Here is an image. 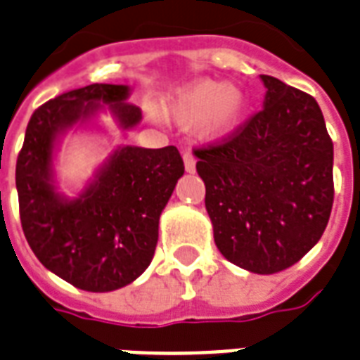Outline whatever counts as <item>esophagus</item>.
Wrapping results in <instances>:
<instances>
[{"label": "esophagus", "mask_w": 360, "mask_h": 360, "mask_svg": "<svg viewBox=\"0 0 360 360\" xmlns=\"http://www.w3.org/2000/svg\"><path fill=\"white\" fill-rule=\"evenodd\" d=\"M195 163H197L195 155L191 154V152H184V165H186V171L193 172L195 171Z\"/></svg>", "instance_id": "esophagus-1"}]
</instances>
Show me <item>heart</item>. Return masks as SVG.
Instances as JSON below:
<instances>
[{
    "instance_id": "1",
    "label": "heart",
    "mask_w": 360,
    "mask_h": 360,
    "mask_svg": "<svg viewBox=\"0 0 360 360\" xmlns=\"http://www.w3.org/2000/svg\"><path fill=\"white\" fill-rule=\"evenodd\" d=\"M244 96L236 88H225L216 80H200L184 88L169 105V114L184 127L205 120L206 135H224L238 122Z\"/></svg>"
}]
</instances>
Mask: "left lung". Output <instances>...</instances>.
I'll return each mask as SVG.
<instances>
[{
    "label": "left lung",
    "instance_id": "left-lung-1",
    "mask_svg": "<svg viewBox=\"0 0 360 360\" xmlns=\"http://www.w3.org/2000/svg\"><path fill=\"white\" fill-rule=\"evenodd\" d=\"M264 107L195 148L214 242L255 274L293 266L316 246L334 200L333 141L310 94L261 75Z\"/></svg>",
    "mask_w": 360,
    "mask_h": 360
}]
</instances>
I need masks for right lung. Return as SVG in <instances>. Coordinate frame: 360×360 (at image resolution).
Instances as JSON below:
<instances>
[{"instance_id":"right-lung-1","label":"right lung","mask_w":360,"mask_h":360,"mask_svg":"<svg viewBox=\"0 0 360 360\" xmlns=\"http://www.w3.org/2000/svg\"><path fill=\"white\" fill-rule=\"evenodd\" d=\"M127 96V86L90 84L50 99L32 114L16 160L27 244L46 269L91 293L120 289L148 269L161 210L184 174L176 146H124L80 199L56 193L50 163L58 133L91 116L99 103L108 105L125 129L133 127L141 108L125 103Z\"/></svg>"}]
</instances>
